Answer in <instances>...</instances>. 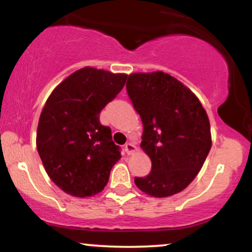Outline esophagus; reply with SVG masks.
<instances>
[{"mask_svg":"<svg viewBox=\"0 0 252 252\" xmlns=\"http://www.w3.org/2000/svg\"><path fill=\"white\" fill-rule=\"evenodd\" d=\"M124 149H126V153L128 155H131V154H134V153L136 152V150H137V148H136V146L134 143H126V147H124Z\"/></svg>","mask_w":252,"mask_h":252,"instance_id":"1","label":"esophagus"}]
</instances>
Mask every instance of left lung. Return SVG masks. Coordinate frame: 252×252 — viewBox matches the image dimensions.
Returning a JSON list of instances; mask_svg holds the SVG:
<instances>
[{"instance_id": "obj_1", "label": "left lung", "mask_w": 252, "mask_h": 252, "mask_svg": "<svg viewBox=\"0 0 252 252\" xmlns=\"http://www.w3.org/2000/svg\"><path fill=\"white\" fill-rule=\"evenodd\" d=\"M126 92L143 123L141 148L152 160L150 173L135 178L136 186L155 198L181 192L198 175L212 146L200 100L162 71L129 74Z\"/></svg>"}]
</instances>
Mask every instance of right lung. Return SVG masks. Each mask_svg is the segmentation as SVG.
<instances>
[{"instance_id":"obj_1","label":"right lung","mask_w":252,"mask_h":252,"mask_svg":"<svg viewBox=\"0 0 252 252\" xmlns=\"http://www.w3.org/2000/svg\"><path fill=\"white\" fill-rule=\"evenodd\" d=\"M126 74L84 67L52 91L36 131V148L51 180L67 194L102 192L122 158L99 114L123 89Z\"/></svg>"}]
</instances>
